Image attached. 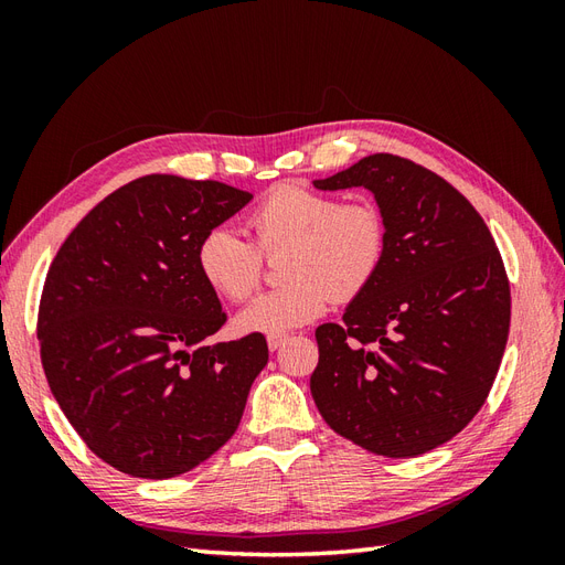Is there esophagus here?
<instances>
[{
	"mask_svg": "<svg viewBox=\"0 0 565 565\" xmlns=\"http://www.w3.org/2000/svg\"><path fill=\"white\" fill-rule=\"evenodd\" d=\"M285 341H287L285 334H273V337H268V349L270 351H278L285 344Z\"/></svg>",
	"mask_w": 565,
	"mask_h": 565,
	"instance_id": "1",
	"label": "esophagus"
}]
</instances>
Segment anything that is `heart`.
I'll list each match as a JSON object with an SVG mask.
<instances>
[{"label":"heart","mask_w":565,"mask_h":565,"mask_svg":"<svg viewBox=\"0 0 565 565\" xmlns=\"http://www.w3.org/2000/svg\"><path fill=\"white\" fill-rule=\"evenodd\" d=\"M256 246L233 226H214L198 245V268L216 295L247 299L262 280L264 254L287 247L282 287L252 299L235 324L245 334H285L318 320L330 299L349 301L374 280L384 259L386 228L367 200L339 202L301 183H285L249 214Z\"/></svg>","instance_id":"obj_1"}]
</instances>
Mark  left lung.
<instances>
[{
    "label": "left lung",
    "instance_id": "obj_1",
    "mask_svg": "<svg viewBox=\"0 0 565 565\" xmlns=\"http://www.w3.org/2000/svg\"><path fill=\"white\" fill-rule=\"evenodd\" d=\"M313 185L367 188L386 228L377 276L344 322L316 330L313 401L330 429L374 455L429 452L473 419L500 370L502 256L471 202L405 158L377 152Z\"/></svg>",
    "mask_w": 565,
    "mask_h": 565
}]
</instances>
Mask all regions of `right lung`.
Here are the masks:
<instances>
[{"label": "right lung", "instance_id": "1", "mask_svg": "<svg viewBox=\"0 0 565 565\" xmlns=\"http://www.w3.org/2000/svg\"><path fill=\"white\" fill-rule=\"evenodd\" d=\"M249 200L218 181L148 174L98 202L49 266L38 318L46 382L117 471L185 473L241 424L268 347L264 334L210 344L226 313L195 254Z\"/></svg>", "mask_w": 565, "mask_h": 565}]
</instances>
